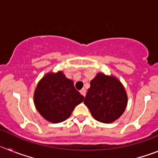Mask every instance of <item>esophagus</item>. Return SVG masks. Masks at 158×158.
<instances>
[{"label": "esophagus", "instance_id": "esophagus-1", "mask_svg": "<svg viewBox=\"0 0 158 158\" xmlns=\"http://www.w3.org/2000/svg\"><path fill=\"white\" fill-rule=\"evenodd\" d=\"M80 93H81V94L82 95V96H85V95H86V90H85V89H82L81 90V91H80Z\"/></svg>", "mask_w": 158, "mask_h": 158}]
</instances>
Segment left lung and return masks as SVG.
Segmentation results:
<instances>
[{"mask_svg": "<svg viewBox=\"0 0 158 158\" xmlns=\"http://www.w3.org/2000/svg\"><path fill=\"white\" fill-rule=\"evenodd\" d=\"M84 103L95 119L110 123L124 112L127 96L123 86L116 78L98 73L90 82Z\"/></svg>", "mask_w": 158, "mask_h": 158, "instance_id": "8db88e82", "label": "left lung"}]
</instances>
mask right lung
<instances>
[{"instance_id": "right-lung-1", "label": "right lung", "mask_w": 158, "mask_h": 158, "mask_svg": "<svg viewBox=\"0 0 158 158\" xmlns=\"http://www.w3.org/2000/svg\"><path fill=\"white\" fill-rule=\"evenodd\" d=\"M84 100L73 81L62 72L48 73L38 84L34 101L40 115L51 123H61L71 115L73 110Z\"/></svg>"}]
</instances>
